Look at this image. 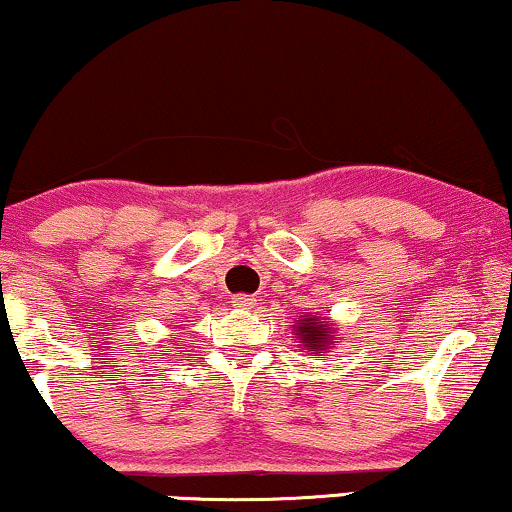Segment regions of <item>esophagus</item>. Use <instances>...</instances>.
Returning <instances> with one entry per match:
<instances>
[{
	"label": "esophagus",
	"mask_w": 512,
	"mask_h": 512,
	"mask_svg": "<svg viewBox=\"0 0 512 512\" xmlns=\"http://www.w3.org/2000/svg\"><path fill=\"white\" fill-rule=\"evenodd\" d=\"M232 306L235 308H254L256 306V299L249 294H237L235 299H232Z\"/></svg>",
	"instance_id": "34e87169"
}]
</instances>
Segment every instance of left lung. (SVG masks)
Listing matches in <instances>:
<instances>
[{"label": "left lung", "instance_id": "8db88e82", "mask_svg": "<svg viewBox=\"0 0 512 512\" xmlns=\"http://www.w3.org/2000/svg\"><path fill=\"white\" fill-rule=\"evenodd\" d=\"M299 337H301V346H308L311 351L325 353L327 346H330V334H327V325L315 323V318H304L299 323Z\"/></svg>", "mask_w": 512, "mask_h": 512}]
</instances>
